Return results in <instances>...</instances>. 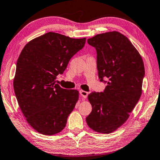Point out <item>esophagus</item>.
I'll list each match as a JSON object with an SVG mask.
<instances>
[{"mask_svg":"<svg viewBox=\"0 0 160 160\" xmlns=\"http://www.w3.org/2000/svg\"><path fill=\"white\" fill-rule=\"evenodd\" d=\"M80 95L82 96L83 98H85V99H86L87 97H88V92L84 91V90H80Z\"/></svg>","mask_w":160,"mask_h":160,"instance_id":"esophagus-1","label":"esophagus"}]
</instances>
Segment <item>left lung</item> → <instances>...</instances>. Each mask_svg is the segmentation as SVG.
Wrapping results in <instances>:
<instances>
[{"label":"left lung","instance_id":"left-lung-1","mask_svg":"<svg viewBox=\"0 0 160 160\" xmlns=\"http://www.w3.org/2000/svg\"><path fill=\"white\" fill-rule=\"evenodd\" d=\"M88 43L95 48L99 80L107 85L104 92L88 95L92 110L86 121L94 131L110 133L126 122L140 99L144 64L138 51L120 32L97 34Z\"/></svg>","mask_w":160,"mask_h":160}]
</instances>
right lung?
Instances as JSON below:
<instances>
[{"label":"right lung","mask_w":160,"mask_h":160,"mask_svg":"<svg viewBox=\"0 0 160 160\" xmlns=\"http://www.w3.org/2000/svg\"><path fill=\"white\" fill-rule=\"evenodd\" d=\"M86 39L48 32L28 42L18 59L13 82L19 106L26 120L39 133L61 132L78 100V91L55 83Z\"/></svg>","instance_id":"1"}]
</instances>
